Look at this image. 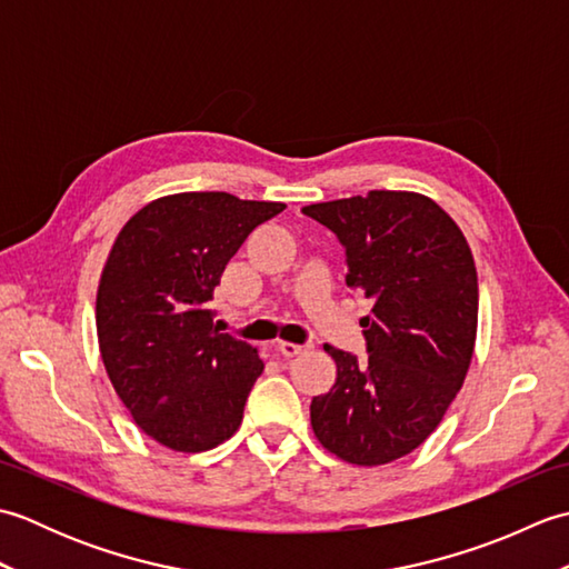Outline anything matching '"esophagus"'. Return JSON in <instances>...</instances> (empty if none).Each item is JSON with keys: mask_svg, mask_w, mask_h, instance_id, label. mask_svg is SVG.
I'll use <instances>...</instances> for the list:
<instances>
[{"mask_svg": "<svg viewBox=\"0 0 569 569\" xmlns=\"http://www.w3.org/2000/svg\"><path fill=\"white\" fill-rule=\"evenodd\" d=\"M276 349L278 352H281L283 357H298V355H303V352H308L310 349V345H296V342H276Z\"/></svg>", "mask_w": 569, "mask_h": 569, "instance_id": "1", "label": "esophagus"}]
</instances>
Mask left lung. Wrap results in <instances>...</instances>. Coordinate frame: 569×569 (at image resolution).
Segmentation results:
<instances>
[{"label":"left lung","instance_id":"left-lung-1","mask_svg":"<svg viewBox=\"0 0 569 569\" xmlns=\"http://www.w3.org/2000/svg\"><path fill=\"white\" fill-rule=\"evenodd\" d=\"M303 214L337 234L347 286L371 300L361 318L367 359L325 345L337 379L312 398V432L349 465H389L428 440L465 383L479 312L471 249L418 192L369 190Z\"/></svg>","mask_w":569,"mask_h":569}]
</instances>
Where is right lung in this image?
Segmentation results:
<instances>
[{
  "mask_svg": "<svg viewBox=\"0 0 569 569\" xmlns=\"http://www.w3.org/2000/svg\"><path fill=\"white\" fill-rule=\"evenodd\" d=\"M283 202L229 192L153 200L117 234L98 288V340L137 426L176 452L212 450L237 432L263 361L217 330L210 300L227 261Z\"/></svg>",
  "mask_w": 569,
  "mask_h": 569,
  "instance_id": "1",
  "label": "right lung"
}]
</instances>
